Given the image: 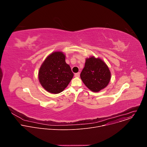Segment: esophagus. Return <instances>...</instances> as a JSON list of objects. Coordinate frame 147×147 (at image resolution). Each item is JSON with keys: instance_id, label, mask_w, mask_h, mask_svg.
I'll return each instance as SVG.
<instances>
[{"instance_id": "1", "label": "esophagus", "mask_w": 147, "mask_h": 147, "mask_svg": "<svg viewBox=\"0 0 147 147\" xmlns=\"http://www.w3.org/2000/svg\"><path fill=\"white\" fill-rule=\"evenodd\" d=\"M74 76H75L76 77H80V73H76V74H74Z\"/></svg>"}]
</instances>
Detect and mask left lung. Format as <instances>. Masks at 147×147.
<instances>
[{
  "label": "left lung",
  "instance_id": "8db88e82",
  "mask_svg": "<svg viewBox=\"0 0 147 147\" xmlns=\"http://www.w3.org/2000/svg\"><path fill=\"white\" fill-rule=\"evenodd\" d=\"M80 77L88 88L93 92H99L108 85L111 72L105 63L92 56L86 59Z\"/></svg>",
  "mask_w": 147,
  "mask_h": 147
}]
</instances>
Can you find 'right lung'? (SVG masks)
I'll list each match as a JSON object with an SVG mask.
<instances>
[{"label": "right lung", "mask_w": 147, "mask_h": 147, "mask_svg": "<svg viewBox=\"0 0 147 147\" xmlns=\"http://www.w3.org/2000/svg\"><path fill=\"white\" fill-rule=\"evenodd\" d=\"M38 74L41 86L53 94L63 91L74 75L65 61V55L61 52H55L48 56L41 65Z\"/></svg>", "instance_id": "obj_1"}]
</instances>
